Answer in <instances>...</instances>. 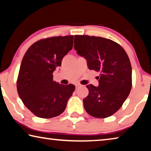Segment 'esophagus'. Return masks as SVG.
<instances>
[{"instance_id": "esophagus-1", "label": "esophagus", "mask_w": 151, "mask_h": 151, "mask_svg": "<svg viewBox=\"0 0 151 151\" xmlns=\"http://www.w3.org/2000/svg\"><path fill=\"white\" fill-rule=\"evenodd\" d=\"M75 86H76V88H78L80 87V86H81V85H80V84H76Z\"/></svg>"}]
</instances>
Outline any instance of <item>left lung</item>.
Wrapping results in <instances>:
<instances>
[{"label": "left lung", "mask_w": 151, "mask_h": 151, "mask_svg": "<svg viewBox=\"0 0 151 151\" xmlns=\"http://www.w3.org/2000/svg\"><path fill=\"white\" fill-rule=\"evenodd\" d=\"M74 47L87 60L90 70L100 72L99 86L88 85V95L83 104L88 114L106 118L122 106L132 88L129 58L118 43L105 38L75 35Z\"/></svg>", "instance_id": "8db88e82"}]
</instances>
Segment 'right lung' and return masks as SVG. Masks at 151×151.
<instances>
[{
  "mask_svg": "<svg viewBox=\"0 0 151 151\" xmlns=\"http://www.w3.org/2000/svg\"><path fill=\"white\" fill-rule=\"evenodd\" d=\"M73 37L58 36L40 39L30 46L24 55L17 78V92L35 116L50 119L60 115L75 91V85L53 81L52 75L73 48Z\"/></svg>",
  "mask_w": 151,
  "mask_h": 151,
  "instance_id": "add662e5",
  "label": "right lung"
}]
</instances>
